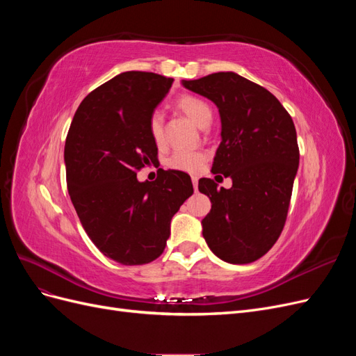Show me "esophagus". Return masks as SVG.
<instances>
[{
    "instance_id": "esophagus-1",
    "label": "esophagus",
    "mask_w": 356,
    "mask_h": 356,
    "mask_svg": "<svg viewBox=\"0 0 356 356\" xmlns=\"http://www.w3.org/2000/svg\"><path fill=\"white\" fill-rule=\"evenodd\" d=\"M193 181V187H195V191H197V177H191Z\"/></svg>"
}]
</instances>
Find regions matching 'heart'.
<instances>
[{
    "label": "heart",
    "instance_id": "obj_1",
    "mask_svg": "<svg viewBox=\"0 0 356 356\" xmlns=\"http://www.w3.org/2000/svg\"><path fill=\"white\" fill-rule=\"evenodd\" d=\"M177 110L181 111L184 115H187L190 120L199 127H208L213 118L212 106L199 96L195 95H181L175 101ZM149 135L157 147H163L166 143L165 138V127H163V115L160 113H154L149 118ZM204 161H207V156L202 152H175L172 154L166 165L170 169L188 172V174H195L197 172Z\"/></svg>",
    "mask_w": 356,
    "mask_h": 356
}]
</instances>
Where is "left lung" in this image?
Segmentation results:
<instances>
[{"mask_svg":"<svg viewBox=\"0 0 356 356\" xmlns=\"http://www.w3.org/2000/svg\"><path fill=\"white\" fill-rule=\"evenodd\" d=\"M182 84L218 106L222 141L212 172L233 179L232 188L199 181L212 203L202 221L203 238L224 261H257L286 221L300 160L293 118L275 95L239 74L213 72Z\"/></svg>","mask_w":356,"mask_h":356,"instance_id":"8db88e82","label":"left lung"}]
</instances>
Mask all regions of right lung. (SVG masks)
Returning a JSON list of instances; mask_svg holds the SVG:
<instances>
[{
  "mask_svg": "<svg viewBox=\"0 0 356 356\" xmlns=\"http://www.w3.org/2000/svg\"><path fill=\"white\" fill-rule=\"evenodd\" d=\"M174 79L127 71L92 90L75 111L65 141L67 184L83 229L95 246L124 266L154 261L165 251L170 220L193 195L181 170L136 172L157 161L149 118Z\"/></svg>",
  "mask_w": 356,
  "mask_h": 356,
  "instance_id": "obj_1",
  "label": "right lung"
}]
</instances>
